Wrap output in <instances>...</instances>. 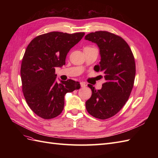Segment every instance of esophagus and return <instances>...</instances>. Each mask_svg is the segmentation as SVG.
Masks as SVG:
<instances>
[{
	"mask_svg": "<svg viewBox=\"0 0 158 158\" xmlns=\"http://www.w3.org/2000/svg\"><path fill=\"white\" fill-rule=\"evenodd\" d=\"M80 85L82 88H85L86 86V84H85V82H80Z\"/></svg>",
	"mask_w": 158,
	"mask_h": 158,
	"instance_id": "obj_1",
	"label": "esophagus"
}]
</instances>
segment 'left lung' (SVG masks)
<instances>
[{"mask_svg":"<svg viewBox=\"0 0 158 158\" xmlns=\"http://www.w3.org/2000/svg\"><path fill=\"white\" fill-rule=\"evenodd\" d=\"M85 40L98 46L101 60L94 70L103 73L106 80L101 89L88 85L92 94L85 107L95 118H109L120 111L130 96L136 74L135 58L127 43L113 33L92 32L85 35Z\"/></svg>","mask_w":158,"mask_h":158,"instance_id":"obj_1","label":"left lung"}]
</instances>
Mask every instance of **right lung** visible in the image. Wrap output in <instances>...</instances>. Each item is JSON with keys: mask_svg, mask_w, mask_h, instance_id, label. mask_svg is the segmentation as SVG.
<instances>
[{"mask_svg": "<svg viewBox=\"0 0 158 158\" xmlns=\"http://www.w3.org/2000/svg\"><path fill=\"white\" fill-rule=\"evenodd\" d=\"M84 35L49 32L35 37L27 47L20 70L22 91L28 106L37 115L45 119L59 115L66 94L80 89V83L73 80L57 82L55 68L65 64L68 52Z\"/></svg>", "mask_w": 158, "mask_h": 158, "instance_id": "add662e5", "label": "right lung"}]
</instances>
